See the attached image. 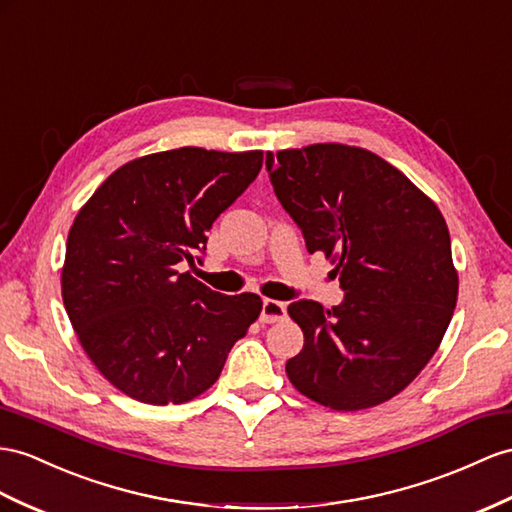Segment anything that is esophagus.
<instances>
[{"label":"esophagus","instance_id":"obj_1","mask_svg":"<svg viewBox=\"0 0 512 512\" xmlns=\"http://www.w3.org/2000/svg\"><path fill=\"white\" fill-rule=\"evenodd\" d=\"M285 316H287L285 303H279V300H272V298H264V307H261V322L274 324V322H281Z\"/></svg>","mask_w":512,"mask_h":512}]
</instances>
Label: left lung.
<instances>
[{"label": "left lung", "mask_w": 512, "mask_h": 512, "mask_svg": "<svg viewBox=\"0 0 512 512\" xmlns=\"http://www.w3.org/2000/svg\"><path fill=\"white\" fill-rule=\"evenodd\" d=\"M274 194L309 253L339 274L344 303L287 307L305 346L290 383L333 411H361L409 387L448 331L458 298L450 231L435 201L376 153L339 142L266 153Z\"/></svg>", "instance_id": "left-lung-1"}]
</instances>
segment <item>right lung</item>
Returning <instances> with one entry per match:
<instances>
[{
	"mask_svg": "<svg viewBox=\"0 0 512 512\" xmlns=\"http://www.w3.org/2000/svg\"><path fill=\"white\" fill-rule=\"evenodd\" d=\"M264 151L181 147L116 168L77 212L62 300L110 385L144 404H183L212 387L261 298L209 290L194 264L214 220L251 186Z\"/></svg>",
	"mask_w": 512,
	"mask_h": 512,
	"instance_id": "obj_1",
	"label": "right lung"
}]
</instances>
